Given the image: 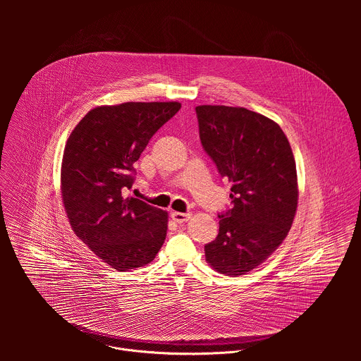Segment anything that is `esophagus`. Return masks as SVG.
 <instances>
[{
  "label": "esophagus",
  "instance_id": "esophagus-1",
  "mask_svg": "<svg viewBox=\"0 0 361 361\" xmlns=\"http://www.w3.org/2000/svg\"><path fill=\"white\" fill-rule=\"evenodd\" d=\"M171 216L175 222L183 224V222H188L192 218V214L190 212H172Z\"/></svg>",
  "mask_w": 361,
  "mask_h": 361
}]
</instances>
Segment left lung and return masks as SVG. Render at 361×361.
I'll return each instance as SVG.
<instances>
[{"instance_id": "8db88e82", "label": "left lung", "mask_w": 361, "mask_h": 361, "mask_svg": "<svg viewBox=\"0 0 361 361\" xmlns=\"http://www.w3.org/2000/svg\"><path fill=\"white\" fill-rule=\"evenodd\" d=\"M203 149L232 182V208L204 246L207 262L225 275H245L286 238L298 208L296 162L272 119L242 106H196Z\"/></svg>"}]
</instances>
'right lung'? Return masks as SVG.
Wrapping results in <instances>:
<instances>
[{
  "mask_svg": "<svg viewBox=\"0 0 361 361\" xmlns=\"http://www.w3.org/2000/svg\"><path fill=\"white\" fill-rule=\"evenodd\" d=\"M180 103H123L89 111L72 130L62 157L61 192L69 224L89 249L116 271L154 259L168 212L122 190L133 183V164Z\"/></svg>",
  "mask_w": 361,
  "mask_h": 361,
  "instance_id": "obj_1",
  "label": "right lung"
}]
</instances>
